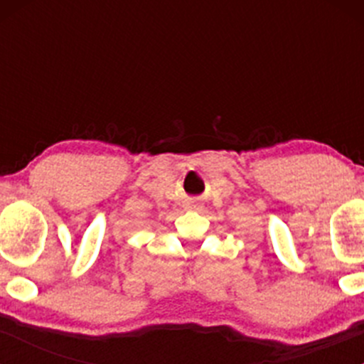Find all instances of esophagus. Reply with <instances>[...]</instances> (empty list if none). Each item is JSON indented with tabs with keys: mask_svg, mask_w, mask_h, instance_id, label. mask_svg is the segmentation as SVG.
I'll return each mask as SVG.
<instances>
[{
	"mask_svg": "<svg viewBox=\"0 0 364 364\" xmlns=\"http://www.w3.org/2000/svg\"><path fill=\"white\" fill-rule=\"evenodd\" d=\"M188 208H190V209H197V205L193 204V205H188Z\"/></svg>",
	"mask_w": 364,
	"mask_h": 364,
	"instance_id": "34e87169",
	"label": "esophagus"
}]
</instances>
